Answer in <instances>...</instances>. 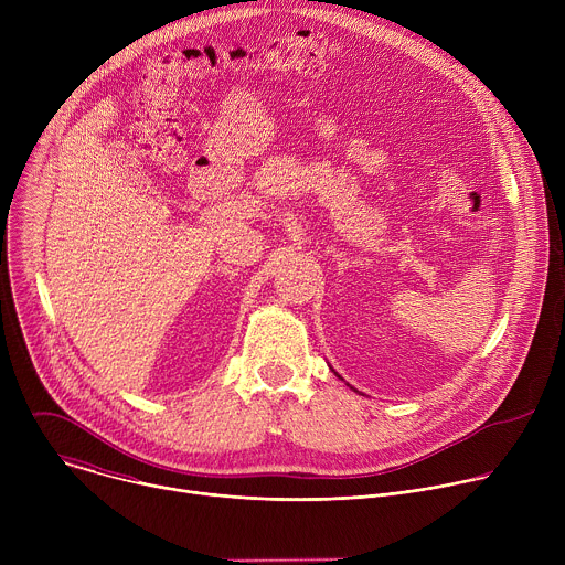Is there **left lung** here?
<instances>
[{
	"instance_id": "1",
	"label": "left lung",
	"mask_w": 565,
	"mask_h": 565,
	"mask_svg": "<svg viewBox=\"0 0 565 565\" xmlns=\"http://www.w3.org/2000/svg\"><path fill=\"white\" fill-rule=\"evenodd\" d=\"M331 371H333V369H331ZM333 373H335V371H333ZM335 375H338V373H335ZM338 377H340V380H344L342 375H338ZM347 386H351V384H347ZM351 388H353V386H351ZM353 391H355V388H353Z\"/></svg>"
}]
</instances>
